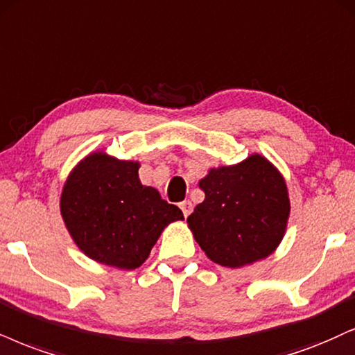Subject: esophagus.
Returning a JSON list of instances; mask_svg holds the SVG:
<instances>
[{
	"instance_id": "1",
	"label": "esophagus",
	"mask_w": 355,
	"mask_h": 355,
	"mask_svg": "<svg viewBox=\"0 0 355 355\" xmlns=\"http://www.w3.org/2000/svg\"><path fill=\"white\" fill-rule=\"evenodd\" d=\"M179 207H181V211H182V214H184V217H187L192 212V202H191V200H184V202L179 204Z\"/></svg>"
}]
</instances>
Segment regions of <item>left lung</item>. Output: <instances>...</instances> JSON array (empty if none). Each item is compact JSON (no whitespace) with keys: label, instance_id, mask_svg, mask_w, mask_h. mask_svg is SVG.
Instances as JSON below:
<instances>
[{"label":"left lung","instance_id":"8db88e82","mask_svg":"<svg viewBox=\"0 0 355 355\" xmlns=\"http://www.w3.org/2000/svg\"><path fill=\"white\" fill-rule=\"evenodd\" d=\"M199 187L205 199L187 225L214 263L240 268L277 250L291 207L284 178L265 156L212 168Z\"/></svg>","mask_w":355,"mask_h":355}]
</instances>
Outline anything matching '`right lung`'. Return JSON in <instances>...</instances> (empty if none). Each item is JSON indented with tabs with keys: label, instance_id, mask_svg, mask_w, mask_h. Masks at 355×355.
I'll return each mask as SVG.
<instances>
[{
	"label": "right lung",
	"instance_id": "obj_1",
	"mask_svg": "<svg viewBox=\"0 0 355 355\" xmlns=\"http://www.w3.org/2000/svg\"><path fill=\"white\" fill-rule=\"evenodd\" d=\"M138 161L90 153L65 181L60 214L87 257L120 270H135L150 257L161 232L184 220L181 209L161 199L138 178Z\"/></svg>",
	"mask_w": 355,
	"mask_h": 355
}]
</instances>
